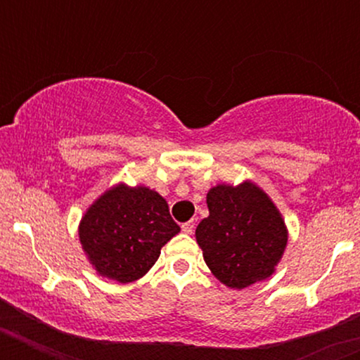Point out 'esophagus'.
<instances>
[{
  "instance_id": "34e87169",
  "label": "esophagus",
  "mask_w": 360,
  "mask_h": 360,
  "mask_svg": "<svg viewBox=\"0 0 360 360\" xmlns=\"http://www.w3.org/2000/svg\"><path fill=\"white\" fill-rule=\"evenodd\" d=\"M193 228H195V223L193 221H188V223H183V226H181V230L184 231V233H193Z\"/></svg>"
}]
</instances>
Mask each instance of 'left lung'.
I'll return each instance as SVG.
<instances>
[{
    "label": "left lung",
    "mask_w": 360,
    "mask_h": 360,
    "mask_svg": "<svg viewBox=\"0 0 360 360\" xmlns=\"http://www.w3.org/2000/svg\"><path fill=\"white\" fill-rule=\"evenodd\" d=\"M209 216L195 237L214 277L231 289H244L275 271L288 244L284 219L261 188L217 184L207 193Z\"/></svg>",
    "instance_id": "1"
}]
</instances>
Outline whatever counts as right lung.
<instances>
[{
  "label": "right lung",
  "mask_w": 360,
  "mask_h": 360,
  "mask_svg": "<svg viewBox=\"0 0 360 360\" xmlns=\"http://www.w3.org/2000/svg\"><path fill=\"white\" fill-rule=\"evenodd\" d=\"M179 230L157 191L118 184L89 207L79 242L99 275L127 284L148 274Z\"/></svg>",
  "instance_id": "obj_1"
}]
</instances>
